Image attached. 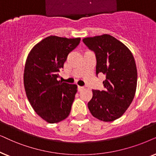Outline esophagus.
Segmentation results:
<instances>
[{
	"label": "esophagus",
	"instance_id": "1",
	"mask_svg": "<svg viewBox=\"0 0 156 156\" xmlns=\"http://www.w3.org/2000/svg\"><path fill=\"white\" fill-rule=\"evenodd\" d=\"M83 89H84V87L79 86H78V91H81V90H83Z\"/></svg>",
	"mask_w": 156,
	"mask_h": 156
}]
</instances>
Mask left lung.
Instances as JSON below:
<instances>
[{
	"mask_svg": "<svg viewBox=\"0 0 156 156\" xmlns=\"http://www.w3.org/2000/svg\"><path fill=\"white\" fill-rule=\"evenodd\" d=\"M83 41L96 55V75H105L104 90H93L88 107L93 117L105 122L123 115L136 94L137 68L130 49L108 34L89 37Z\"/></svg>",
	"mask_w": 156,
	"mask_h": 156,
	"instance_id": "left-lung-1",
	"label": "left lung"
}]
</instances>
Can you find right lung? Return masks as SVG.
Returning a JSON list of instances; mask_svg holds the SVG:
<instances>
[{
	"mask_svg": "<svg viewBox=\"0 0 156 156\" xmlns=\"http://www.w3.org/2000/svg\"><path fill=\"white\" fill-rule=\"evenodd\" d=\"M80 38L47 37L29 52L24 68V88L29 103L40 117L49 123L69 115L77 92L76 84L58 80L68 55Z\"/></svg>",
	"mask_w": 156,
	"mask_h": 156,
	"instance_id": "right-lung-1",
	"label": "right lung"
}]
</instances>
